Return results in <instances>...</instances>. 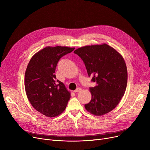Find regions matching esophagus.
<instances>
[{"label":"esophagus","mask_w":150,"mask_h":150,"mask_svg":"<svg viewBox=\"0 0 150 150\" xmlns=\"http://www.w3.org/2000/svg\"><path fill=\"white\" fill-rule=\"evenodd\" d=\"M81 91V88H77L76 90L74 91V92H80V91Z\"/></svg>","instance_id":"obj_1"}]
</instances>
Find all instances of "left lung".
Instances as JSON below:
<instances>
[{
	"label": "left lung",
	"instance_id": "obj_1",
	"mask_svg": "<svg viewBox=\"0 0 150 150\" xmlns=\"http://www.w3.org/2000/svg\"><path fill=\"white\" fill-rule=\"evenodd\" d=\"M83 61L89 76L96 83L90 88L92 98L84 107L97 116L111 112L124 96L128 72L122 54L104 43L81 47L74 51Z\"/></svg>",
	"mask_w": 150,
	"mask_h": 150
}]
</instances>
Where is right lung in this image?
Segmentation results:
<instances>
[{
	"label": "right lung",
	"mask_w": 150,
	"mask_h": 150,
	"mask_svg": "<svg viewBox=\"0 0 150 150\" xmlns=\"http://www.w3.org/2000/svg\"><path fill=\"white\" fill-rule=\"evenodd\" d=\"M75 47L47 46L31 57L25 73L24 85L27 98L36 111L54 117L64 111L70 92L64 83L56 81L55 69L59 59Z\"/></svg>",
	"instance_id": "add662e5"
}]
</instances>
